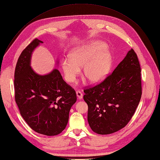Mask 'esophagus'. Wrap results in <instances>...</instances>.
Masks as SVG:
<instances>
[{
	"label": "esophagus",
	"instance_id": "34e87169",
	"mask_svg": "<svg viewBox=\"0 0 160 160\" xmlns=\"http://www.w3.org/2000/svg\"><path fill=\"white\" fill-rule=\"evenodd\" d=\"M76 93H77V96L78 98V99H82L83 98V94L81 92V91H77Z\"/></svg>",
	"mask_w": 160,
	"mask_h": 160
}]
</instances>
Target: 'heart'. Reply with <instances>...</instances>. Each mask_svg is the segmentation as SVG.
Here are the masks:
<instances>
[{
    "instance_id": "1",
    "label": "heart",
    "mask_w": 160,
    "mask_h": 160,
    "mask_svg": "<svg viewBox=\"0 0 160 160\" xmlns=\"http://www.w3.org/2000/svg\"><path fill=\"white\" fill-rule=\"evenodd\" d=\"M106 45L99 41H91L77 47L69 55L70 59H64L62 69L67 82L76 80L83 66V77L91 83L100 82L108 72L111 64V56L105 50Z\"/></svg>"
}]
</instances>
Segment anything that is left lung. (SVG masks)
Returning a JSON list of instances; mask_svg holds the SVG:
<instances>
[{
    "label": "left lung",
    "mask_w": 160,
    "mask_h": 160,
    "mask_svg": "<svg viewBox=\"0 0 160 160\" xmlns=\"http://www.w3.org/2000/svg\"><path fill=\"white\" fill-rule=\"evenodd\" d=\"M141 68L133 48L101 83L88 87L83 99L88 105L91 129L108 135L125 127L133 117L142 96Z\"/></svg>",
    "instance_id": "1"
}]
</instances>
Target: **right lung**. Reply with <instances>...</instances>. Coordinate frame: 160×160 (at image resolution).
Here are the masks:
<instances>
[{"label":"right lung","mask_w":160,"mask_h":160,"mask_svg":"<svg viewBox=\"0 0 160 160\" xmlns=\"http://www.w3.org/2000/svg\"><path fill=\"white\" fill-rule=\"evenodd\" d=\"M42 42L35 38L18 58L14 71V98L21 115L31 128L38 133L54 136L65 129L77 94L59 70L39 75L31 68L32 52Z\"/></svg>","instance_id":"obj_1"}]
</instances>
